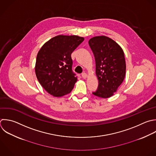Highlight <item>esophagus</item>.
<instances>
[{"label": "esophagus", "mask_w": 156, "mask_h": 156, "mask_svg": "<svg viewBox=\"0 0 156 156\" xmlns=\"http://www.w3.org/2000/svg\"><path fill=\"white\" fill-rule=\"evenodd\" d=\"M82 77L83 78V79H86L87 77V74L85 73H83L82 74Z\"/></svg>", "instance_id": "esophagus-1"}]
</instances>
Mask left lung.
<instances>
[{
  "label": "left lung",
  "mask_w": 156,
  "mask_h": 156,
  "mask_svg": "<svg viewBox=\"0 0 156 156\" xmlns=\"http://www.w3.org/2000/svg\"><path fill=\"white\" fill-rule=\"evenodd\" d=\"M96 62L99 85L93 94L102 98L112 96L124 80L126 61L121 46L105 36L91 38L88 41Z\"/></svg>",
  "instance_id": "8db88e82"
}]
</instances>
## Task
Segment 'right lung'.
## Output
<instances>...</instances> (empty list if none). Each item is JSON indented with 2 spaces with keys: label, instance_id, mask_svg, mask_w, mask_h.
Here are the masks:
<instances>
[{
  "label": "right lung",
  "instance_id": "1",
  "mask_svg": "<svg viewBox=\"0 0 156 156\" xmlns=\"http://www.w3.org/2000/svg\"><path fill=\"white\" fill-rule=\"evenodd\" d=\"M83 40L77 35H58L45 43L38 52L35 74L50 94L61 97L73 89L77 77L72 71L71 54Z\"/></svg>",
  "mask_w": 156,
  "mask_h": 156
}]
</instances>
